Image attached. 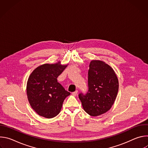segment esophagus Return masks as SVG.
<instances>
[{"instance_id":"1","label":"esophagus","mask_w":148,"mask_h":148,"mask_svg":"<svg viewBox=\"0 0 148 148\" xmlns=\"http://www.w3.org/2000/svg\"><path fill=\"white\" fill-rule=\"evenodd\" d=\"M77 94H78V91H77V90L75 91H74V92H72V94H73V95H74V96L77 95Z\"/></svg>"}]
</instances>
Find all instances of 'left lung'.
Wrapping results in <instances>:
<instances>
[{
    "mask_svg": "<svg viewBox=\"0 0 148 148\" xmlns=\"http://www.w3.org/2000/svg\"><path fill=\"white\" fill-rule=\"evenodd\" d=\"M88 74V91L86 94L79 93L78 97L84 111L96 116L112 106L118 91V79L114 70L99 60L90 62Z\"/></svg>",
    "mask_w": 148,
    "mask_h": 148,
    "instance_id": "obj_1",
    "label": "left lung"
}]
</instances>
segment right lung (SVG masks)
<instances>
[{
  "instance_id": "add662e5",
  "label": "right lung",
  "mask_w": 148,
  "mask_h": 148,
  "mask_svg": "<svg viewBox=\"0 0 148 148\" xmlns=\"http://www.w3.org/2000/svg\"><path fill=\"white\" fill-rule=\"evenodd\" d=\"M67 66L57 64L41 65L30 74L27 83V95L32 108L40 116H57L63 101L70 93L57 82V77Z\"/></svg>"
}]
</instances>
